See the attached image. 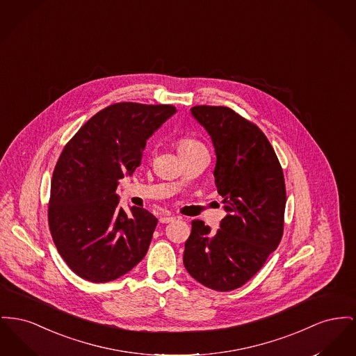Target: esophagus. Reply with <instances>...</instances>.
<instances>
[{
	"label": "esophagus",
	"mask_w": 356,
	"mask_h": 356,
	"mask_svg": "<svg viewBox=\"0 0 356 356\" xmlns=\"http://www.w3.org/2000/svg\"><path fill=\"white\" fill-rule=\"evenodd\" d=\"M173 220H176V216H173V215H167V216L160 218V223H170Z\"/></svg>",
	"instance_id": "esophagus-1"
}]
</instances>
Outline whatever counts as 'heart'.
Returning <instances> with one entry per match:
<instances>
[{
    "mask_svg": "<svg viewBox=\"0 0 356 356\" xmlns=\"http://www.w3.org/2000/svg\"><path fill=\"white\" fill-rule=\"evenodd\" d=\"M202 147L197 141L191 140V138H184L179 143V150H186V149H192V147Z\"/></svg>",
    "mask_w": 356,
    "mask_h": 356,
    "instance_id": "1",
    "label": "heart"
}]
</instances>
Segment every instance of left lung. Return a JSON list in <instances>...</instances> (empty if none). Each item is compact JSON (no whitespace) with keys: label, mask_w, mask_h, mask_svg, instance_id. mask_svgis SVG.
I'll use <instances>...</instances> for the list:
<instances>
[{"label":"left lung","mask_w":356,"mask_h":356,"mask_svg":"<svg viewBox=\"0 0 356 356\" xmlns=\"http://www.w3.org/2000/svg\"><path fill=\"white\" fill-rule=\"evenodd\" d=\"M191 114L215 149L213 177L226 216L215 232L192 222L183 262L202 285L229 292L246 284L281 241L284 173L266 136L229 107L195 106Z\"/></svg>","instance_id":"1"}]
</instances>
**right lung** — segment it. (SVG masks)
Segmentation results:
<instances>
[{"label":"right lung","mask_w":356,"mask_h":356,"mask_svg":"<svg viewBox=\"0 0 356 356\" xmlns=\"http://www.w3.org/2000/svg\"><path fill=\"white\" fill-rule=\"evenodd\" d=\"M176 111L170 105L108 106L64 147L51 181L49 230L65 264L84 280L114 281L145 257L157 219L138 207L127 213L115 189Z\"/></svg>","instance_id":"add662e5"}]
</instances>
